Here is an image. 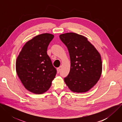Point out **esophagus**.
Segmentation results:
<instances>
[{
	"label": "esophagus",
	"mask_w": 122,
	"mask_h": 122,
	"mask_svg": "<svg viewBox=\"0 0 122 122\" xmlns=\"http://www.w3.org/2000/svg\"><path fill=\"white\" fill-rule=\"evenodd\" d=\"M60 67H58L57 68V72L58 73H59L60 72Z\"/></svg>",
	"instance_id": "obj_1"
}]
</instances>
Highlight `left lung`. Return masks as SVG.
Returning a JSON list of instances; mask_svg holds the SVG:
<instances>
[{
	"instance_id": "8db88e82",
	"label": "left lung",
	"mask_w": 122,
	"mask_h": 122,
	"mask_svg": "<svg viewBox=\"0 0 122 122\" xmlns=\"http://www.w3.org/2000/svg\"><path fill=\"white\" fill-rule=\"evenodd\" d=\"M70 56V71L64 79L68 88L75 93L88 91L99 80L102 70L101 56L87 38L70 32L60 35Z\"/></svg>"
}]
</instances>
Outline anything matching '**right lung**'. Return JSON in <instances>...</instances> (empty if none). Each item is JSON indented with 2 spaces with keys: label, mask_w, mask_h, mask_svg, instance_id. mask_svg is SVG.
<instances>
[{
  "label": "right lung",
  "mask_w": 122,
  "mask_h": 122,
  "mask_svg": "<svg viewBox=\"0 0 122 122\" xmlns=\"http://www.w3.org/2000/svg\"><path fill=\"white\" fill-rule=\"evenodd\" d=\"M54 35L44 33L28 41L23 47L16 61V73L29 91L41 94L50 88L56 70L47 54Z\"/></svg>",
  "instance_id": "right-lung-1"
}]
</instances>
